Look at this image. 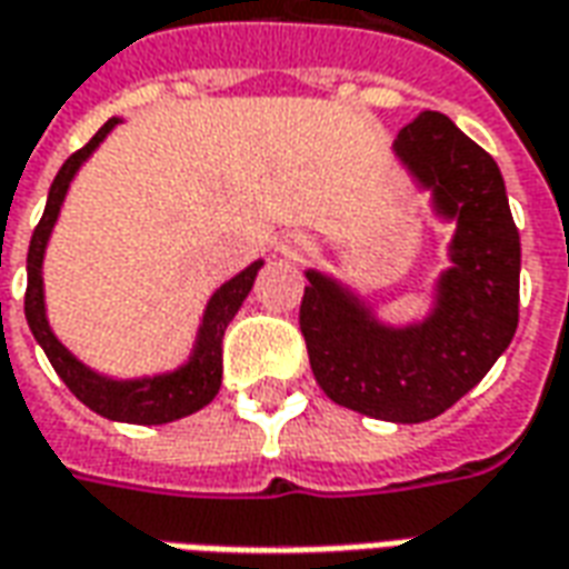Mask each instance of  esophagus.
<instances>
[{
	"instance_id": "1",
	"label": "esophagus",
	"mask_w": 569,
	"mask_h": 569,
	"mask_svg": "<svg viewBox=\"0 0 569 569\" xmlns=\"http://www.w3.org/2000/svg\"><path fill=\"white\" fill-rule=\"evenodd\" d=\"M280 252H283L286 258H301L305 256V252H308V243H305V240H286L283 246H280Z\"/></svg>"
}]
</instances>
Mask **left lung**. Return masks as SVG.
I'll list each match as a JSON object with an SVG mask.
<instances>
[{"label": "left lung", "instance_id": "8db88e82", "mask_svg": "<svg viewBox=\"0 0 569 569\" xmlns=\"http://www.w3.org/2000/svg\"><path fill=\"white\" fill-rule=\"evenodd\" d=\"M395 157L443 221H456L450 268L425 320L381 323L363 298L329 273L308 271L301 336L329 400L385 422H428L478 385L518 329L520 237L506 181L490 153L443 113L400 129Z\"/></svg>", "mask_w": 569, "mask_h": 569}]
</instances>
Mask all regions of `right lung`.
<instances>
[{
  "instance_id": "add662e5",
  "label": "right lung",
  "mask_w": 569,
  "mask_h": 569,
  "mask_svg": "<svg viewBox=\"0 0 569 569\" xmlns=\"http://www.w3.org/2000/svg\"><path fill=\"white\" fill-rule=\"evenodd\" d=\"M122 119H107L91 138L89 144L77 150L70 160L63 162L61 172L54 174L49 190V202L42 221L36 224L33 240H30V252H27V296H23V313L33 339L42 345V351L49 357L54 372L61 376L63 385L73 395L94 409L98 416H104L110 422H129V425H166L174 419H184L190 412H197L206 403H212L221 388V339L224 329L237 317L240 305L246 296L252 292L258 271L264 261H252L246 271L230 277L228 283L212 292L206 311H202V323L197 329V341L193 351L178 369L160 372V376H141V379H113V376H101L91 367H86L79 357L63 348L58 336L51 332L49 313H46V286H42V261H46V246H49L54 221L61 216L63 197L70 190V181L77 178L79 166L89 160L104 141L107 134L117 129Z\"/></svg>"
}]
</instances>
